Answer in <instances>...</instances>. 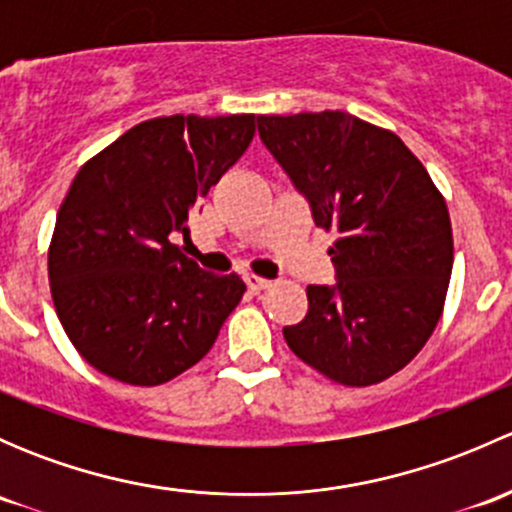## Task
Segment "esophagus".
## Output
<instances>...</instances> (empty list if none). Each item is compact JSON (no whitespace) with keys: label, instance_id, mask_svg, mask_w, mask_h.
<instances>
[{"label":"esophagus","instance_id":"esophagus-1","mask_svg":"<svg viewBox=\"0 0 512 512\" xmlns=\"http://www.w3.org/2000/svg\"><path fill=\"white\" fill-rule=\"evenodd\" d=\"M245 282H247V287L252 289V292H262V289L272 287L270 280H262V277H257V275H245Z\"/></svg>","mask_w":512,"mask_h":512}]
</instances>
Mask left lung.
Masks as SVG:
<instances>
[{
    "label": "left lung",
    "mask_w": 512,
    "mask_h": 512,
    "mask_svg": "<svg viewBox=\"0 0 512 512\" xmlns=\"http://www.w3.org/2000/svg\"><path fill=\"white\" fill-rule=\"evenodd\" d=\"M267 151L337 232V282L309 285L289 349L344 386L404 369L436 329L453 267L451 218L431 175L396 133L344 111L257 116Z\"/></svg>",
    "instance_id": "8db88e82"
}]
</instances>
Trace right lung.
<instances>
[{
    "instance_id": "right-lung-1",
    "label": "right lung",
    "mask_w": 512,
    "mask_h": 512,
    "mask_svg": "<svg viewBox=\"0 0 512 512\" xmlns=\"http://www.w3.org/2000/svg\"><path fill=\"white\" fill-rule=\"evenodd\" d=\"M255 116L143 121L76 173L49 247V282L66 337L94 369L158 386L198 364L245 282L213 275L170 242L240 160Z\"/></svg>"
}]
</instances>
